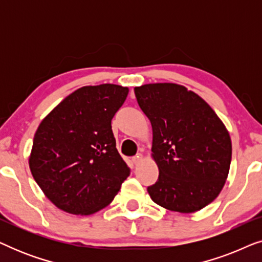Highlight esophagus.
Wrapping results in <instances>:
<instances>
[{"label":"esophagus","instance_id":"obj_1","mask_svg":"<svg viewBox=\"0 0 262 262\" xmlns=\"http://www.w3.org/2000/svg\"><path fill=\"white\" fill-rule=\"evenodd\" d=\"M143 160H144V157H143L142 154H137V155L132 159V162H134L136 166H138V164H141L143 162Z\"/></svg>","mask_w":262,"mask_h":262}]
</instances>
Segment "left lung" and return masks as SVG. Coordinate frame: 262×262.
<instances>
[{"mask_svg":"<svg viewBox=\"0 0 262 262\" xmlns=\"http://www.w3.org/2000/svg\"><path fill=\"white\" fill-rule=\"evenodd\" d=\"M152 127L151 157L159 180L148 187L157 205L192 213L212 203L227 181L231 139L205 100L178 83L135 87Z\"/></svg>","mask_w":262,"mask_h":262,"instance_id":"left-lung-1","label":"left lung"}]
</instances>
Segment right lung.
<instances>
[{"label": "right lung", "instance_id": "add662e5", "mask_svg": "<svg viewBox=\"0 0 262 262\" xmlns=\"http://www.w3.org/2000/svg\"><path fill=\"white\" fill-rule=\"evenodd\" d=\"M128 88L85 85L39 124L28 159L35 182L64 212L88 216L110 205L130 168L116 148L111 120Z\"/></svg>", "mask_w": 262, "mask_h": 262}]
</instances>
